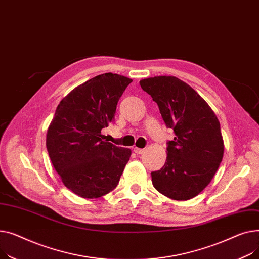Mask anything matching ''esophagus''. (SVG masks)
Returning <instances> with one entry per match:
<instances>
[{
    "instance_id": "1",
    "label": "esophagus",
    "mask_w": 259,
    "mask_h": 259,
    "mask_svg": "<svg viewBox=\"0 0 259 259\" xmlns=\"http://www.w3.org/2000/svg\"><path fill=\"white\" fill-rule=\"evenodd\" d=\"M144 148H138V147H135L134 148V151H135V153L137 154V155H141V154H143L144 153Z\"/></svg>"
}]
</instances>
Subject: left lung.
Wrapping results in <instances>:
<instances>
[{"mask_svg":"<svg viewBox=\"0 0 259 259\" xmlns=\"http://www.w3.org/2000/svg\"><path fill=\"white\" fill-rule=\"evenodd\" d=\"M140 85L176 135L167 142L164 166L151 172L153 185L171 200H190L206 188L223 160L220 121L197 92L175 76L145 78Z\"/></svg>","mask_w":259,"mask_h":259,"instance_id":"8db88e82","label":"left lung"}]
</instances>
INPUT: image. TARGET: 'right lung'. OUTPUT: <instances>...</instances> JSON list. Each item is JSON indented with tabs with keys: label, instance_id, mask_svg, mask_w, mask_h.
I'll list each match as a JSON object with an SVG mask.
<instances>
[{
	"label": "right lung",
	"instance_id": "obj_1",
	"mask_svg": "<svg viewBox=\"0 0 259 259\" xmlns=\"http://www.w3.org/2000/svg\"><path fill=\"white\" fill-rule=\"evenodd\" d=\"M131 78L104 73L76 87L57 105L46 145L64 185L83 199L115 189L132 150L103 140Z\"/></svg>",
	"mask_w": 259,
	"mask_h": 259
}]
</instances>
